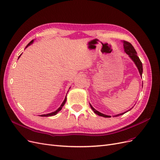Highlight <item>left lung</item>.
Segmentation results:
<instances>
[{"label":"left lung","mask_w":160,"mask_h":160,"mask_svg":"<svg viewBox=\"0 0 160 160\" xmlns=\"http://www.w3.org/2000/svg\"><path fill=\"white\" fill-rule=\"evenodd\" d=\"M123 48H124V51L125 52L129 55V56H130V58L133 61V62L135 63L136 66H137V68L139 70V72H140V75L142 76V72H143V67H142V63L141 60H140V58H139L138 56H137V52L136 50L134 49V48H133V46L131 44V43L127 42V41H123ZM91 108L92 109V110L94 111V112L95 113V114H96L97 115H98L100 116H102V117H104V118H110L111 116H108V115H105L104 114H102V113L99 112L98 111H97L96 110H95L94 108L92 107V106L91 104H90ZM130 111V110H128ZM128 111H126L125 112L123 113H122V114H117L116 116H114L113 117H116V116H121L123 114H125V113H126Z\"/></svg>","instance_id":"left-lung-1"}]
</instances>
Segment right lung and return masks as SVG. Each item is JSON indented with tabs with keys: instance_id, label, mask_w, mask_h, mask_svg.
Masks as SVG:
<instances>
[{
	"instance_id": "right-lung-1",
	"label": "right lung",
	"mask_w": 160,
	"mask_h": 160,
	"mask_svg": "<svg viewBox=\"0 0 160 160\" xmlns=\"http://www.w3.org/2000/svg\"><path fill=\"white\" fill-rule=\"evenodd\" d=\"M33 42H34V40H32L30 41V42H29V43L27 44V46H26V48H27L28 46H30V44H32ZM20 55H21V54H20ZM20 55L19 56L18 58H20ZM66 101V97H65L64 100V101H63V102H62V104H61V106L59 107L58 109H57V110H56V111H54V112H52V113H50V114H43V115H40V116H42V117H48V116H54V115H56V114H57V113H58L59 111H60V110H61L62 108V107H63V106H64V105L65 104Z\"/></svg>"
}]
</instances>
